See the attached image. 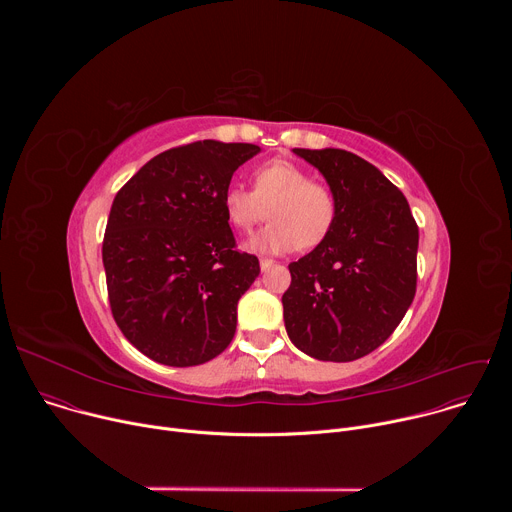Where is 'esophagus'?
Returning <instances> with one entry per match:
<instances>
[{"mask_svg": "<svg viewBox=\"0 0 512 512\" xmlns=\"http://www.w3.org/2000/svg\"><path fill=\"white\" fill-rule=\"evenodd\" d=\"M259 265H261V271H267V269L273 267V261H271V259H261Z\"/></svg>", "mask_w": 512, "mask_h": 512, "instance_id": "obj_1", "label": "esophagus"}]
</instances>
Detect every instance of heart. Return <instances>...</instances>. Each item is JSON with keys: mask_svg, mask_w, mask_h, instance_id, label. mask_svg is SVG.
<instances>
[{"mask_svg": "<svg viewBox=\"0 0 512 512\" xmlns=\"http://www.w3.org/2000/svg\"><path fill=\"white\" fill-rule=\"evenodd\" d=\"M227 221L249 233L267 218L271 223L249 241L259 253H285L294 247L314 249L328 239L336 223L332 190L287 160H273L253 174V192L229 186L223 196Z\"/></svg>", "mask_w": 512, "mask_h": 512, "instance_id": "obj_1", "label": "heart"}]
</instances>
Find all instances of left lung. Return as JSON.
I'll return each mask as SVG.
<instances>
[{"instance_id":"left-lung-1","label":"left lung","mask_w":512,"mask_h":512,"mask_svg":"<svg viewBox=\"0 0 512 512\" xmlns=\"http://www.w3.org/2000/svg\"><path fill=\"white\" fill-rule=\"evenodd\" d=\"M320 170L336 198L324 243L289 263L281 298L289 340L318 360L350 362L379 348L417 287L419 229L403 192L344 150H294Z\"/></svg>"}]
</instances>
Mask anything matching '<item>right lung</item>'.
<instances>
[{
    "label": "right lung",
    "mask_w": 512,
    "mask_h": 512,
    "mask_svg": "<svg viewBox=\"0 0 512 512\" xmlns=\"http://www.w3.org/2000/svg\"><path fill=\"white\" fill-rule=\"evenodd\" d=\"M253 143L214 139L172 148L115 196L103 239L113 318L145 356L196 367L221 354L237 330V304L259 275L239 253L223 196Z\"/></svg>",
    "instance_id": "obj_1"
}]
</instances>
